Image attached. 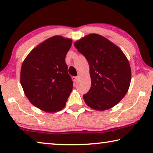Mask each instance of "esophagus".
Returning a JSON list of instances; mask_svg holds the SVG:
<instances>
[{"label": "esophagus", "mask_w": 153, "mask_h": 153, "mask_svg": "<svg viewBox=\"0 0 153 153\" xmlns=\"http://www.w3.org/2000/svg\"><path fill=\"white\" fill-rule=\"evenodd\" d=\"M79 76H74L72 79L75 83H77V81H78V80H79Z\"/></svg>", "instance_id": "obj_1"}]
</instances>
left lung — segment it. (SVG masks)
Masks as SVG:
<instances>
[{"mask_svg": "<svg viewBox=\"0 0 153 153\" xmlns=\"http://www.w3.org/2000/svg\"><path fill=\"white\" fill-rule=\"evenodd\" d=\"M90 67L91 86L83 95L93 109L104 111L116 106L126 95L131 81L129 61L120 48L97 34H90L75 42Z\"/></svg>", "mask_w": 153, "mask_h": 153, "instance_id": "obj_1", "label": "left lung"}]
</instances>
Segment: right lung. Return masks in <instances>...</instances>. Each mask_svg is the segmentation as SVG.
Segmentation results:
<instances>
[{
	"mask_svg": "<svg viewBox=\"0 0 153 153\" xmlns=\"http://www.w3.org/2000/svg\"><path fill=\"white\" fill-rule=\"evenodd\" d=\"M71 39L53 36L33 49L23 62L20 81L27 98L46 112L62 110L72 91L65 56Z\"/></svg>",
	"mask_w": 153,
	"mask_h": 153,
	"instance_id": "right-lung-1",
	"label": "right lung"
}]
</instances>
